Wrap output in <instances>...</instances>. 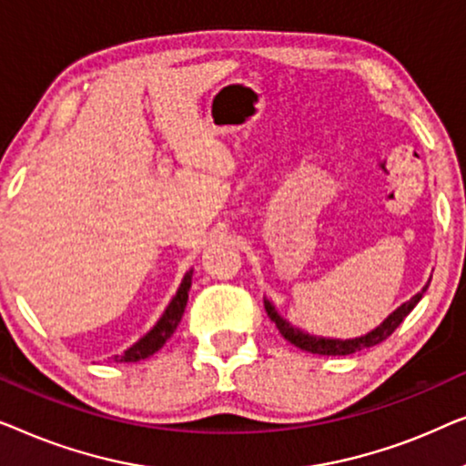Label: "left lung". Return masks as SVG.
Masks as SVG:
<instances>
[{"label": "left lung", "instance_id": "left-lung-1", "mask_svg": "<svg viewBox=\"0 0 466 466\" xmlns=\"http://www.w3.org/2000/svg\"><path fill=\"white\" fill-rule=\"evenodd\" d=\"M429 283H431V280H429ZM429 283L424 285L422 291H418L414 298L408 299V301H405V304L399 306L395 312H390L389 317H386L382 323L376 327V329H371L370 333H365V336H361V338H350V339L310 336V333L298 329V327H293L289 320L280 317V314L277 312V308L272 306L270 299H264V306H266L268 317H270L272 323L277 325V329L280 331V336H283L287 342H291L293 346H298V349H301V350L312 352V355L342 357V355H352V352L371 349V346L384 342V339L389 338L390 333L395 331L397 327L403 323V319L408 317L411 310H414V306L418 304V301H420V298L424 296V291L429 289Z\"/></svg>", "mask_w": 466, "mask_h": 466}]
</instances>
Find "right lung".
I'll list each match as a JSON object with an SVG mask.
<instances>
[{
  "label": "right lung",
  "instance_id": "1",
  "mask_svg": "<svg viewBox=\"0 0 466 466\" xmlns=\"http://www.w3.org/2000/svg\"><path fill=\"white\" fill-rule=\"evenodd\" d=\"M189 287H192V270L186 272L179 289H177L175 298L170 299V304L167 306L165 314L158 319V323H156L152 329H149L146 336L139 339V342H135L130 349L124 350L122 355H116L111 359H114L116 363H135V361H141V359L152 357L154 352H158L162 346L167 344V339L173 336L177 325H179L183 310H186V304H187Z\"/></svg>",
  "mask_w": 466,
  "mask_h": 466
}]
</instances>
